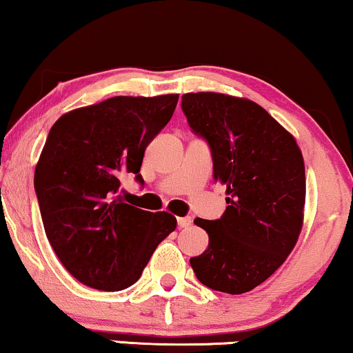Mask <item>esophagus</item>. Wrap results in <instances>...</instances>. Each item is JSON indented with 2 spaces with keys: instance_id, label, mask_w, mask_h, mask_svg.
Wrapping results in <instances>:
<instances>
[{
  "instance_id": "obj_1",
  "label": "esophagus",
  "mask_w": 353,
  "mask_h": 353,
  "mask_svg": "<svg viewBox=\"0 0 353 353\" xmlns=\"http://www.w3.org/2000/svg\"><path fill=\"white\" fill-rule=\"evenodd\" d=\"M177 225H179V228H189L192 225L190 216H179L177 218Z\"/></svg>"
}]
</instances>
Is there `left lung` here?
<instances>
[{
    "label": "left lung",
    "instance_id": "left-lung-1",
    "mask_svg": "<svg viewBox=\"0 0 353 353\" xmlns=\"http://www.w3.org/2000/svg\"><path fill=\"white\" fill-rule=\"evenodd\" d=\"M182 110L208 141L213 177L228 195L220 220H194L208 233V248L190 265L205 287L230 295L251 292L283 264L301 233V150L265 109L244 97L187 92Z\"/></svg>",
    "mask_w": 353,
    "mask_h": 353
}]
</instances>
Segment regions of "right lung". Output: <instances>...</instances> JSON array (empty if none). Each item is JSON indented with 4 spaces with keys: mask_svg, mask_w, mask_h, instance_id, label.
<instances>
[{
    "mask_svg": "<svg viewBox=\"0 0 353 353\" xmlns=\"http://www.w3.org/2000/svg\"><path fill=\"white\" fill-rule=\"evenodd\" d=\"M179 94L115 96L70 110L53 123L34 185L53 251L74 279L119 292L140 279L176 230L168 212L123 202L120 181L140 174L146 146L171 120Z\"/></svg>",
    "mask_w": 353,
    "mask_h": 353,
    "instance_id": "obj_1",
    "label": "right lung"
}]
</instances>
